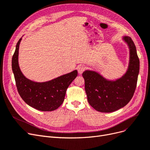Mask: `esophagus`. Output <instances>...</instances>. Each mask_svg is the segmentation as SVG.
Returning a JSON list of instances; mask_svg holds the SVG:
<instances>
[{"label":"esophagus","mask_w":150,"mask_h":150,"mask_svg":"<svg viewBox=\"0 0 150 150\" xmlns=\"http://www.w3.org/2000/svg\"><path fill=\"white\" fill-rule=\"evenodd\" d=\"M85 67L82 65L78 66V67H77V70H78V72L79 74H81L83 72L85 71Z\"/></svg>","instance_id":"obj_1"}]
</instances>
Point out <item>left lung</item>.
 <instances>
[{"label": "left lung", "instance_id": "1", "mask_svg": "<svg viewBox=\"0 0 150 150\" xmlns=\"http://www.w3.org/2000/svg\"><path fill=\"white\" fill-rule=\"evenodd\" d=\"M122 40L129 49L128 68L122 76L112 80L93 70H86L82 74L88 101L99 112H114L126 106L134 96L139 74L140 61L131 38L124 36Z\"/></svg>", "mask_w": 150, "mask_h": 150}]
</instances>
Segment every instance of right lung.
Listing matches in <instances>:
<instances>
[{
  "instance_id": "obj_1",
  "label": "right lung",
  "mask_w": 150,
  "mask_h": 150,
  "mask_svg": "<svg viewBox=\"0 0 150 150\" xmlns=\"http://www.w3.org/2000/svg\"><path fill=\"white\" fill-rule=\"evenodd\" d=\"M22 38L16 45L12 57V68L19 95L30 106L41 111L57 109L64 102L66 91L78 75L76 70L51 80L35 82L22 74L18 64L19 46Z\"/></svg>"
}]
</instances>
